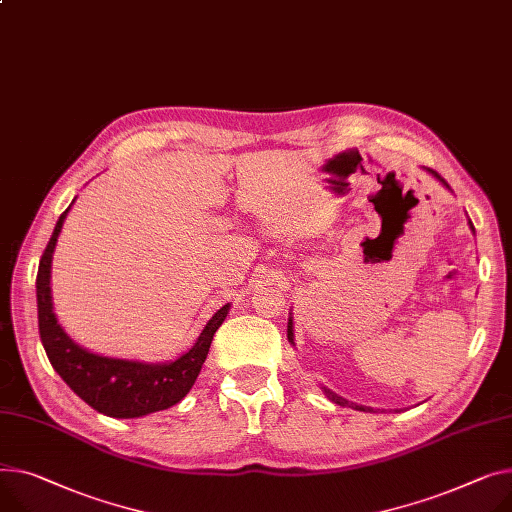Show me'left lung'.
<instances>
[{"instance_id":"8db88e82","label":"left lung","mask_w":512,"mask_h":512,"mask_svg":"<svg viewBox=\"0 0 512 512\" xmlns=\"http://www.w3.org/2000/svg\"><path fill=\"white\" fill-rule=\"evenodd\" d=\"M428 173L434 177V179H438L442 185H445L447 189H449V185H447V181L442 179L436 170H432V168H426ZM469 224V228H471V232H475V228H473V224H471V220L467 222ZM288 342L292 344V346H296L294 344V323H292V313H290V317H288ZM321 389H323V393H325V397L329 399V401H333V403H337V405H342V407H354V410H358V412H372V407H366V405H356V403H352V401H348V399H344L342 395H337V393H333L331 389H327V387H323L321 385ZM395 412H399V410H395Z\"/></svg>"}]
</instances>
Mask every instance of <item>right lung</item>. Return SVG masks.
<instances>
[{"instance_id":"right-lung-1","label":"right lung","mask_w":512,"mask_h":512,"mask_svg":"<svg viewBox=\"0 0 512 512\" xmlns=\"http://www.w3.org/2000/svg\"><path fill=\"white\" fill-rule=\"evenodd\" d=\"M70 208L57 220L37 274L39 333L47 358L67 387L96 412L109 418H142L168 410L191 391L203 362L208 358L214 333L230 311V304H224L220 311H216L199 333L197 342L177 360L140 362L88 352L59 325L51 296L53 253Z\"/></svg>"}]
</instances>
